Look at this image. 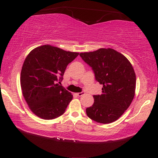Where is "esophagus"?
Returning a JSON list of instances; mask_svg holds the SVG:
<instances>
[{
	"label": "esophagus",
	"instance_id": "34e87169",
	"mask_svg": "<svg viewBox=\"0 0 158 158\" xmlns=\"http://www.w3.org/2000/svg\"><path fill=\"white\" fill-rule=\"evenodd\" d=\"M84 94H85L84 92H81V93H76V95H77V96H79V97H81V96L84 95Z\"/></svg>",
	"mask_w": 158,
	"mask_h": 158
}]
</instances>
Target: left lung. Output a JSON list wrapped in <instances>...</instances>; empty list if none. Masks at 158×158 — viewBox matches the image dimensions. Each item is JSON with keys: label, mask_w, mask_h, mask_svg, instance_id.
Returning a JSON list of instances; mask_svg holds the SVG:
<instances>
[{"label": "left lung", "mask_w": 158, "mask_h": 158, "mask_svg": "<svg viewBox=\"0 0 158 158\" xmlns=\"http://www.w3.org/2000/svg\"><path fill=\"white\" fill-rule=\"evenodd\" d=\"M79 56L92 68L96 81L103 85L102 94L93 95L94 103L85 109L87 116L103 124L116 121L135 96L136 75L132 65L126 57L110 48Z\"/></svg>", "instance_id": "obj_1"}]
</instances>
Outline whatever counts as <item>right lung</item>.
I'll return each mask as SVG.
<instances>
[{"mask_svg":"<svg viewBox=\"0 0 158 158\" xmlns=\"http://www.w3.org/2000/svg\"><path fill=\"white\" fill-rule=\"evenodd\" d=\"M78 55L48 44L29 53L21 69L20 83L23 98L36 116L52 120L65 113L73 96L59 84L67 66Z\"/></svg>","mask_w":158,"mask_h":158,"instance_id":"add662e5","label":"right lung"}]
</instances>
